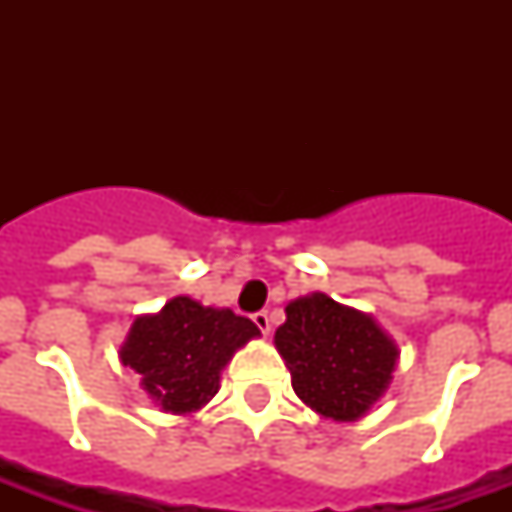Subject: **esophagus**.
<instances>
[{
  "instance_id": "obj_1",
  "label": "esophagus",
  "mask_w": 512,
  "mask_h": 512,
  "mask_svg": "<svg viewBox=\"0 0 512 512\" xmlns=\"http://www.w3.org/2000/svg\"><path fill=\"white\" fill-rule=\"evenodd\" d=\"M252 321H255V327L263 332V335H271V316L265 311H257L252 313Z\"/></svg>"
}]
</instances>
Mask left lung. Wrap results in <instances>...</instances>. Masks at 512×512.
I'll return each mask as SVG.
<instances>
[{
	"mask_svg": "<svg viewBox=\"0 0 512 512\" xmlns=\"http://www.w3.org/2000/svg\"><path fill=\"white\" fill-rule=\"evenodd\" d=\"M273 342L297 398L337 422L364 417L388 390L398 361L396 342L369 313L324 292L292 300Z\"/></svg>",
	"mask_w": 512,
	"mask_h": 512,
	"instance_id": "8db88e82",
	"label": "left lung"
}]
</instances>
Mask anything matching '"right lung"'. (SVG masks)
Segmentation results:
<instances>
[{
    "mask_svg": "<svg viewBox=\"0 0 512 512\" xmlns=\"http://www.w3.org/2000/svg\"><path fill=\"white\" fill-rule=\"evenodd\" d=\"M260 329L231 308L172 297L159 313L138 316L119 358L140 374V388L164 412L191 414L220 388V372Z\"/></svg>",
    "mask_w": 512,
    "mask_h": 512,
    "instance_id": "right-lung-1",
    "label": "right lung"
}]
</instances>
